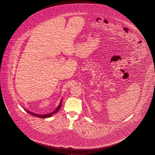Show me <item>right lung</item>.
Segmentation results:
<instances>
[{"label":"right lung","instance_id":"right-lung-1","mask_svg":"<svg viewBox=\"0 0 155 155\" xmlns=\"http://www.w3.org/2000/svg\"><path fill=\"white\" fill-rule=\"evenodd\" d=\"M62 104V100L61 101V102H60V104L58 106V107H57L56 109L54 111H53L52 113H50V114H45V115H38V114H34V113H32V112H31V111H27V110H26V111L28 113V114H31V115H33V116H35V117H41V118H46V117H51L52 116L53 114H56V113L60 109L61 107V104Z\"/></svg>","mask_w":155,"mask_h":155}]
</instances>
